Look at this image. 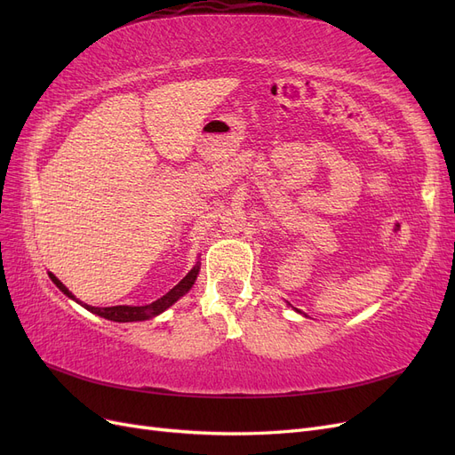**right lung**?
<instances>
[{"mask_svg":"<svg viewBox=\"0 0 455 455\" xmlns=\"http://www.w3.org/2000/svg\"><path fill=\"white\" fill-rule=\"evenodd\" d=\"M197 273H199V267L196 266L194 269H191L186 277L178 283L174 288H171V291L164 294L163 298H159V299H156V301H151V304H148V306H114V307H92V306H87V304H79L84 306L87 311H91V313H94V315H99V316H104V319H108V321H116V323H134V321H146V319H151V316H157L159 313H163L164 309H169L174 301H178L180 299L191 286H194V283H196V279H197ZM49 277H51V281L57 284L60 291L68 296V298H72V299H76L74 298V294L68 291V288L54 277L52 273H49ZM77 301V299H76Z\"/></svg>","mask_w":455,"mask_h":455,"instance_id":"add662e5","label":"right lung"}]
</instances>
